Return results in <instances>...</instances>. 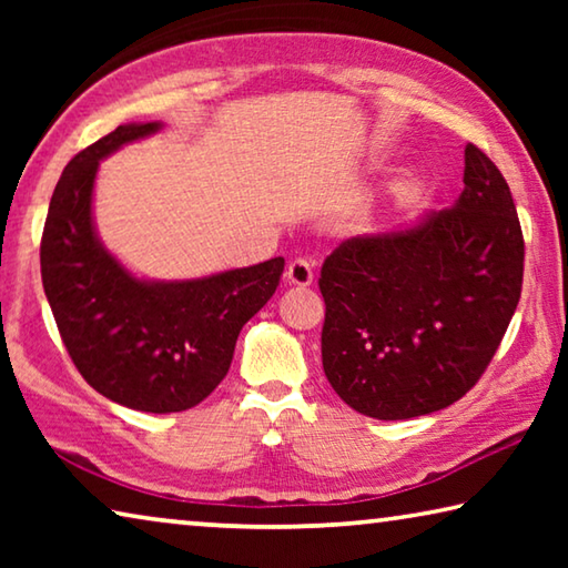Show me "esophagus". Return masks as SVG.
<instances>
[{
	"mask_svg": "<svg viewBox=\"0 0 568 568\" xmlns=\"http://www.w3.org/2000/svg\"><path fill=\"white\" fill-rule=\"evenodd\" d=\"M285 281L293 287H311L313 285V265L307 261H293L285 267Z\"/></svg>",
	"mask_w": 568,
	"mask_h": 568,
	"instance_id": "1",
	"label": "esophagus"
}]
</instances>
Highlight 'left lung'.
Wrapping results in <instances>:
<instances>
[{"mask_svg":"<svg viewBox=\"0 0 568 568\" xmlns=\"http://www.w3.org/2000/svg\"><path fill=\"white\" fill-rule=\"evenodd\" d=\"M448 210L345 240L325 257L323 371L353 410L426 416L476 386L511 323L524 235L498 168L466 145Z\"/></svg>","mask_w":568,"mask_h":568,"instance_id":"left-lung-1","label":"left lung"}]
</instances>
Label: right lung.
Instances as JSON below:
<instances>
[{"label": "right lung", "mask_w": 568, "mask_h": 568, "mask_svg": "<svg viewBox=\"0 0 568 568\" xmlns=\"http://www.w3.org/2000/svg\"><path fill=\"white\" fill-rule=\"evenodd\" d=\"M165 124L128 122L64 168L40 261L57 328L77 371L104 398L145 413L197 406L227 376L243 325L271 301L285 261L155 281L132 273L94 225V180L112 152Z\"/></svg>", "instance_id": "add662e5"}]
</instances>
